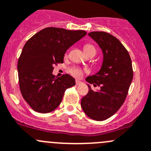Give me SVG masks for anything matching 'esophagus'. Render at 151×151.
I'll return each mask as SVG.
<instances>
[{"label":"esophagus","instance_id":"34e87169","mask_svg":"<svg viewBox=\"0 0 151 151\" xmlns=\"http://www.w3.org/2000/svg\"><path fill=\"white\" fill-rule=\"evenodd\" d=\"M82 84V82H81V81H79V80H76V85H80V84Z\"/></svg>","mask_w":151,"mask_h":151}]
</instances>
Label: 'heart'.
I'll use <instances>...</instances> for the list:
<instances>
[{"label":"heart","instance_id":"obj_1","mask_svg":"<svg viewBox=\"0 0 151 151\" xmlns=\"http://www.w3.org/2000/svg\"><path fill=\"white\" fill-rule=\"evenodd\" d=\"M84 52H96V49L93 47V45L90 44H86L84 47ZM70 73L73 75V76L75 77H81L82 75V71L81 69L78 68V67H73L70 70Z\"/></svg>","mask_w":151,"mask_h":151}]
</instances>
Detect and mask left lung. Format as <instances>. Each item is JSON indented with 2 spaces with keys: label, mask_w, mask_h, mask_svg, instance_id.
I'll return each mask as SVG.
<instances>
[{
  "label": "left lung",
  "mask_w": 151,
  "mask_h": 151,
  "mask_svg": "<svg viewBox=\"0 0 151 151\" xmlns=\"http://www.w3.org/2000/svg\"><path fill=\"white\" fill-rule=\"evenodd\" d=\"M89 36L99 46L103 61L99 72L86 78L89 84L99 86L81 99V105L87 116L103 121L118 111L127 97L133 76L130 55L116 37L105 32H91Z\"/></svg>",
  "instance_id": "left-lung-1"
}]
</instances>
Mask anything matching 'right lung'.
I'll use <instances>...</instances> for the list:
<instances>
[{
	"label": "right lung",
	"instance_id": "right-lung-1",
	"mask_svg": "<svg viewBox=\"0 0 151 151\" xmlns=\"http://www.w3.org/2000/svg\"><path fill=\"white\" fill-rule=\"evenodd\" d=\"M87 35L84 30L47 27L30 38L18 62L20 90L35 111L50 113L62 101L64 92L76 84L68 74L55 78L53 66L64 62L67 50Z\"/></svg>",
	"mask_w": 151,
	"mask_h": 151
}]
</instances>
